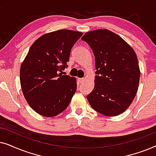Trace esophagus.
I'll return each mask as SVG.
<instances>
[{
  "mask_svg": "<svg viewBox=\"0 0 156 156\" xmlns=\"http://www.w3.org/2000/svg\"><path fill=\"white\" fill-rule=\"evenodd\" d=\"M84 78H80L78 80V81H79V82H80V83H82V82H84Z\"/></svg>",
  "mask_w": 156,
  "mask_h": 156,
  "instance_id": "1",
  "label": "esophagus"
}]
</instances>
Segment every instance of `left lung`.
<instances>
[{
  "label": "left lung",
  "mask_w": 156,
  "mask_h": 156,
  "mask_svg": "<svg viewBox=\"0 0 156 156\" xmlns=\"http://www.w3.org/2000/svg\"><path fill=\"white\" fill-rule=\"evenodd\" d=\"M82 40L95 57L94 87L87 95L96 112L107 116L124 112L137 92L140 68L135 51L123 38L106 29L87 32Z\"/></svg>",
  "instance_id": "1"
}]
</instances>
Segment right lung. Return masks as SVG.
Instances as JSON below:
<instances>
[{
  "label": "right lung",
  "mask_w": 156,
  "mask_h": 156,
  "mask_svg": "<svg viewBox=\"0 0 156 156\" xmlns=\"http://www.w3.org/2000/svg\"><path fill=\"white\" fill-rule=\"evenodd\" d=\"M82 33L59 30L44 34L32 44L20 70L23 94L29 106L41 116L64 112L76 89V80L62 75L70 51Z\"/></svg>",
  "instance_id": "1"
}]
</instances>
